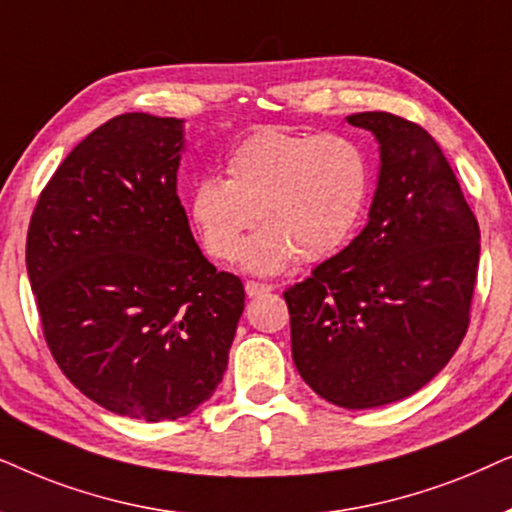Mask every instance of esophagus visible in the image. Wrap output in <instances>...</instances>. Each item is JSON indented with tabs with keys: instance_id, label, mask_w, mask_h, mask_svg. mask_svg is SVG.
<instances>
[{
	"instance_id": "34e87169",
	"label": "esophagus",
	"mask_w": 512,
	"mask_h": 512,
	"mask_svg": "<svg viewBox=\"0 0 512 512\" xmlns=\"http://www.w3.org/2000/svg\"><path fill=\"white\" fill-rule=\"evenodd\" d=\"M271 290H274V285H269V283H257V281L245 283V292H248V297L267 295V292H271Z\"/></svg>"
}]
</instances>
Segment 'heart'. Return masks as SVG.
<instances>
[{
	"mask_svg": "<svg viewBox=\"0 0 512 512\" xmlns=\"http://www.w3.org/2000/svg\"><path fill=\"white\" fill-rule=\"evenodd\" d=\"M227 180L203 175L189 194V220L213 260L231 262L252 222L243 264L276 274L295 260L335 255L356 231L370 196L367 156L351 138L264 128L224 163Z\"/></svg>",
	"mask_w": 512,
	"mask_h": 512,
	"instance_id": "1",
	"label": "heart"
}]
</instances>
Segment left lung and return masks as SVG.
Instances as JSON below:
<instances>
[{"instance_id":"1","label":"left lung","mask_w":512,"mask_h":512,"mask_svg":"<svg viewBox=\"0 0 512 512\" xmlns=\"http://www.w3.org/2000/svg\"><path fill=\"white\" fill-rule=\"evenodd\" d=\"M346 121L381 145L370 222L283 297L302 379L327 403L370 410L417 393L459 349L478 281L480 227L419 124L391 112Z\"/></svg>"}]
</instances>
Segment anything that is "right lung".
Here are the masks:
<instances>
[{
    "label": "right lung",
    "instance_id": "add662e5",
    "mask_svg": "<svg viewBox=\"0 0 512 512\" xmlns=\"http://www.w3.org/2000/svg\"><path fill=\"white\" fill-rule=\"evenodd\" d=\"M182 121L128 112L39 194L25 262L53 360L121 417L180 419L227 370L245 290L196 245L177 196Z\"/></svg>",
    "mask_w": 512,
    "mask_h": 512
}]
</instances>
